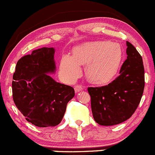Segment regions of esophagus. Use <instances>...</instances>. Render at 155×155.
<instances>
[{"mask_svg": "<svg viewBox=\"0 0 155 155\" xmlns=\"http://www.w3.org/2000/svg\"><path fill=\"white\" fill-rule=\"evenodd\" d=\"M82 90H83L82 86H81V85H76L75 87H74V91H75L76 92H81V91H82Z\"/></svg>", "mask_w": 155, "mask_h": 155, "instance_id": "34e87169", "label": "esophagus"}]
</instances>
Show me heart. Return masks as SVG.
Returning <instances> with one entry per match:
<instances>
[{"mask_svg":"<svg viewBox=\"0 0 155 155\" xmlns=\"http://www.w3.org/2000/svg\"><path fill=\"white\" fill-rule=\"evenodd\" d=\"M122 51L118 43L94 42L76 48L74 57L65 55L60 64L62 74L74 81L81 73L80 65L87 66L86 75L89 81L104 84L112 80L119 70Z\"/></svg>","mask_w":155,"mask_h":155,"instance_id":"b5f03b06","label":"heart"}]
</instances>
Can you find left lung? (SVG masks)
Instances as JSON below:
<instances>
[{
  "instance_id": "8db88e82",
  "label": "left lung",
  "mask_w": 155,
  "mask_h": 155,
  "mask_svg": "<svg viewBox=\"0 0 155 155\" xmlns=\"http://www.w3.org/2000/svg\"><path fill=\"white\" fill-rule=\"evenodd\" d=\"M127 59L118 76L107 85L88 87L91 108L98 124L110 126L128 119L137 110L145 87L143 59L134 46L126 42Z\"/></svg>"
}]
</instances>
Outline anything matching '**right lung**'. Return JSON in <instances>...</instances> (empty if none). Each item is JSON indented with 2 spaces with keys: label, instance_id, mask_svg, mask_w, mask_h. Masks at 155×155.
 Returning a JSON list of instances; mask_svg holds the SVG:
<instances>
[{
  "label": "right lung",
  "instance_id": "right-lung-1",
  "mask_svg": "<svg viewBox=\"0 0 155 155\" xmlns=\"http://www.w3.org/2000/svg\"><path fill=\"white\" fill-rule=\"evenodd\" d=\"M54 52V48L46 47L33 51L18 60L13 74L14 103L26 120L37 127L59 125L74 96V88L48 74L56 71Z\"/></svg>",
  "mask_w": 155,
  "mask_h": 155
}]
</instances>
